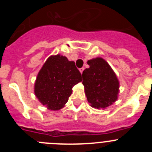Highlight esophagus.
<instances>
[{
	"label": "esophagus",
	"instance_id": "esophagus-1",
	"mask_svg": "<svg viewBox=\"0 0 152 152\" xmlns=\"http://www.w3.org/2000/svg\"><path fill=\"white\" fill-rule=\"evenodd\" d=\"M84 68H80V69H79V71H80V72L81 74L83 73V72H84Z\"/></svg>",
	"mask_w": 152,
	"mask_h": 152
}]
</instances>
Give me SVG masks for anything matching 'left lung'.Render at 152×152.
Returning <instances> with one entry per match:
<instances>
[{
    "label": "left lung",
    "mask_w": 152,
    "mask_h": 152,
    "mask_svg": "<svg viewBox=\"0 0 152 152\" xmlns=\"http://www.w3.org/2000/svg\"><path fill=\"white\" fill-rule=\"evenodd\" d=\"M90 68L83 72L82 84L91 107L105 109L118 99L119 82L110 65L103 58L88 60Z\"/></svg>",
    "instance_id": "8db88e82"
}]
</instances>
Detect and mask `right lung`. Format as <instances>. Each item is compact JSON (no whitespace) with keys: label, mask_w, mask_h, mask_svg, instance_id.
<instances>
[{"label":"right lung","mask_w":152,"mask_h":152,"mask_svg":"<svg viewBox=\"0 0 152 152\" xmlns=\"http://www.w3.org/2000/svg\"><path fill=\"white\" fill-rule=\"evenodd\" d=\"M81 80L74 61L59 54L51 56L37 75L35 95L48 110H58L68 102L74 86Z\"/></svg>","instance_id":"right-lung-1"}]
</instances>
